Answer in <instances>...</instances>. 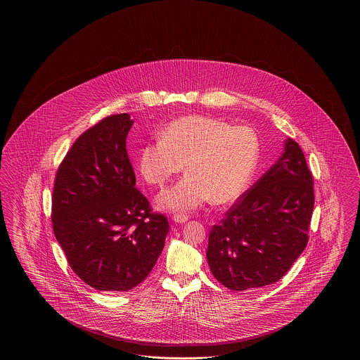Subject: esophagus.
<instances>
[{"instance_id":"34e87169","label":"esophagus","mask_w":360,"mask_h":360,"mask_svg":"<svg viewBox=\"0 0 360 360\" xmlns=\"http://www.w3.org/2000/svg\"><path fill=\"white\" fill-rule=\"evenodd\" d=\"M172 220L175 223H186L188 221V216H185V214H174Z\"/></svg>"}]
</instances>
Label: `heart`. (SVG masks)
<instances>
[{
  "instance_id": "1",
  "label": "heart",
  "mask_w": 360,
  "mask_h": 360,
  "mask_svg": "<svg viewBox=\"0 0 360 360\" xmlns=\"http://www.w3.org/2000/svg\"><path fill=\"white\" fill-rule=\"evenodd\" d=\"M259 155L260 141L251 127L188 116L172 121L160 139L140 148L139 169L147 184L165 188L186 163L188 174L158 198V205L190 212L210 198L214 204L235 201L248 188Z\"/></svg>"
}]
</instances>
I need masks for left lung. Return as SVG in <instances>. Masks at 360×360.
<instances>
[{
  "label": "left lung",
  "instance_id": "left-lung-1",
  "mask_svg": "<svg viewBox=\"0 0 360 360\" xmlns=\"http://www.w3.org/2000/svg\"><path fill=\"white\" fill-rule=\"evenodd\" d=\"M313 176L292 139L274 166L228 209L209 233L213 276L235 291L278 282L308 244Z\"/></svg>",
  "mask_w": 360,
  "mask_h": 360
}]
</instances>
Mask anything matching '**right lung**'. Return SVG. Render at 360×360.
I'll list each match as a JSON object with an SVG mask.
<instances>
[{
  "label": "right lung",
  "instance_id": "obj_1",
  "mask_svg": "<svg viewBox=\"0 0 360 360\" xmlns=\"http://www.w3.org/2000/svg\"><path fill=\"white\" fill-rule=\"evenodd\" d=\"M128 113L98 121L75 140L55 175L52 229L72 271L96 290L136 288L162 254L169 220L135 188L127 153Z\"/></svg>",
  "mask_w": 360,
  "mask_h": 360
}]
</instances>
